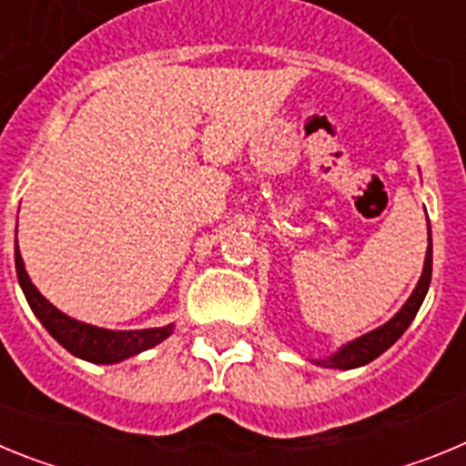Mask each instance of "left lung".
Returning a JSON list of instances; mask_svg holds the SVG:
<instances>
[{
	"instance_id": "obj_1",
	"label": "left lung",
	"mask_w": 466,
	"mask_h": 466,
	"mask_svg": "<svg viewBox=\"0 0 466 466\" xmlns=\"http://www.w3.org/2000/svg\"><path fill=\"white\" fill-rule=\"evenodd\" d=\"M431 282V230H430V245H427L425 254V266H422V275H420L418 284H415L413 294L409 296V300L403 303L401 310L385 322L382 327L373 329V331L364 333L360 339L350 340V343L340 345L333 355L319 357V360H310L312 364L322 366V369H340V371H348V369H360V366L369 364L376 357H380L387 348H392L399 339L403 336V331L409 329V324L413 322V317L418 315L422 300H425L427 289H430Z\"/></svg>"
}]
</instances>
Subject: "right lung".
<instances>
[{
    "label": "right lung",
    "mask_w": 466,
    "mask_h": 466,
    "mask_svg": "<svg viewBox=\"0 0 466 466\" xmlns=\"http://www.w3.org/2000/svg\"><path fill=\"white\" fill-rule=\"evenodd\" d=\"M15 273H18V282L25 299L30 303L36 319L44 324V329L67 352H72L79 360L90 361V364H116V361L130 360V357L139 355L144 350L163 343L175 331V324L156 329H133V331H114V329L93 327V324L79 322V319L65 315L32 284L30 275L25 270L23 257H20L18 240H15Z\"/></svg>",
    "instance_id": "right-lung-1"
}]
</instances>
